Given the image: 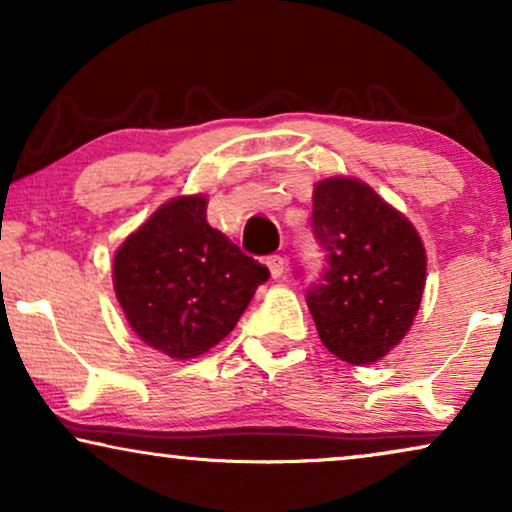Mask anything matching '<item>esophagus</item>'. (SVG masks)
Segmentation results:
<instances>
[{
	"instance_id": "obj_1",
	"label": "esophagus",
	"mask_w": 512,
	"mask_h": 512,
	"mask_svg": "<svg viewBox=\"0 0 512 512\" xmlns=\"http://www.w3.org/2000/svg\"><path fill=\"white\" fill-rule=\"evenodd\" d=\"M268 268H270V275L275 277V279H279L286 272V258L284 256H270L268 258Z\"/></svg>"
}]
</instances>
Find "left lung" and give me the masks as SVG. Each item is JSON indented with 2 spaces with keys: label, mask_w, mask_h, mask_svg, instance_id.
<instances>
[{
  "label": "left lung",
  "mask_w": 512,
  "mask_h": 512,
  "mask_svg": "<svg viewBox=\"0 0 512 512\" xmlns=\"http://www.w3.org/2000/svg\"><path fill=\"white\" fill-rule=\"evenodd\" d=\"M312 226L326 249L321 284L307 291L328 352L370 366L410 331L422 305L426 249L417 228L354 177L314 184Z\"/></svg>",
  "instance_id": "1"
}]
</instances>
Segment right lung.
I'll return each mask as SVG.
<instances>
[{"mask_svg":"<svg viewBox=\"0 0 512 512\" xmlns=\"http://www.w3.org/2000/svg\"><path fill=\"white\" fill-rule=\"evenodd\" d=\"M114 291L137 338L177 361L205 354L233 331L265 265L207 223V195L160 205L114 254Z\"/></svg>","mask_w":512,"mask_h":512,"instance_id":"add662e5","label":"right lung"}]
</instances>
